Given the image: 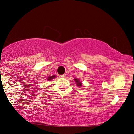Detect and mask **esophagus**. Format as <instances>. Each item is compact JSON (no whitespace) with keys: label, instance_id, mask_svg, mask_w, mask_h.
Returning <instances> with one entry per match:
<instances>
[{"label":"esophagus","instance_id":"34e87169","mask_svg":"<svg viewBox=\"0 0 134 134\" xmlns=\"http://www.w3.org/2000/svg\"><path fill=\"white\" fill-rule=\"evenodd\" d=\"M60 76L61 77H66V75H65V74H64V75H61Z\"/></svg>","mask_w":134,"mask_h":134}]
</instances>
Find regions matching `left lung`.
<instances>
[{
  "label": "left lung",
  "instance_id": "1",
  "mask_svg": "<svg viewBox=\"0 0 134 134\" xmlns=\"http://www.w3.org/2000/svg\"><path fill=\"white\" fill-rule=\"evenodd\" d=\"M74 80H75V81L76 82V83L77 86H78L79 87L82 86V83H81V82H80L79 79H77V78H75V79H74Z\"/></svg>",
  "mask_w": 134,
  "mask_h": 134
}]
</instances>
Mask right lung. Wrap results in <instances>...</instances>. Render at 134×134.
Returning a JSON list of instances; mask_svg holds the SVG:
<instances>
[{"instance_id": "1", "label": "right lung", "mask_w": 134, "mask_h": 134, "mask_svg": "<svg viewBox=\"0 0 134 134\" xmlns=\"http://www.w3.org/2000/svg\"><path fill=\"white\" fill-rule=\"evenodd\" d=\"M55 77H56V76L55 75H53L52 76H50L47 78V81H51V80L53 79V78H55Z\"/></svg>"}]
</instances>
